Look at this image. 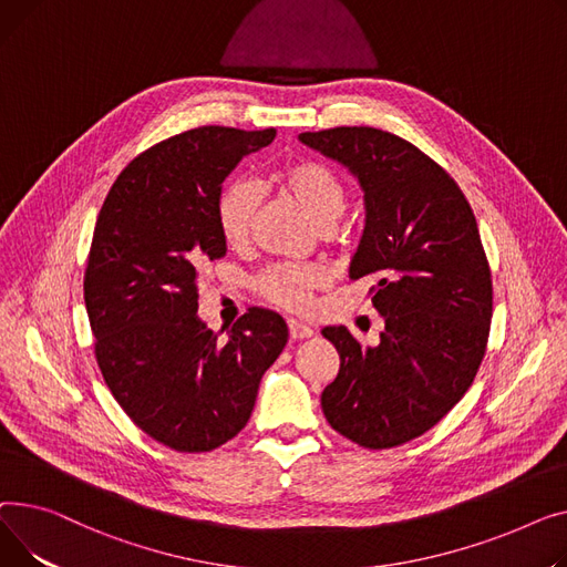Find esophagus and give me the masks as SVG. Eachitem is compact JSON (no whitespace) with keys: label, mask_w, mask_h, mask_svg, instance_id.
Wrapping results in <instances>:
<instances>
[{"label":"esophagus","mask_w":567,"mask_h":567,"mask_svg":"<svg viewBox=\"0 0 567 567\" xmlns=\"http://www.w3.org/2000/svg\"><path fill=\"white\" fill-rule=\"evenodd\" d=\"M288 334L292 341H302V339L313 337V329L299 320H288Z\"/></svg>","instance_id":"1"}]
</instances>
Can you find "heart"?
<instances>
[{
    "label": "heart",
    "instance_id": "b5f03b06",
    "mask_svg": "<svg viewBox=\"0 0 567 567\" xmlns=\"http://www.w3.org/2000/svg\"><path fill=\"white\" fill-rule=\"evenodd\" d=\"M272 181L318 228H331L348 208V189L343 181L320 162L305 159L286 164ZM256 210L258 192L251 183L233 181L221 189L215 206V219L226 247L240 249L249 243ZM327 281L329 275L322 265L279 262L265 268L256 277L254 288L277 307L305 311L311 305L313 292L327 286Z\"/></svg>",
    "mask_w": 567,
    "mask_h": 567
}]
</instances>
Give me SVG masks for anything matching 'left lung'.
I'll return each mask as SVG.
<instances>
[{
    "label": "left lung",
    "mask_w": 567,
    "mask_h": 567,
    "mask_svg": "<svg viewBox=\"0 0 567 567\" xmlns=\"http://www.w3.org/2000/svg\"><path fill=\"white\" fill-rule=\"evenodd\" d=\"M299 142L357 176L365 226L350 279L373 277L384 318L378 348L324 327L341 369L322 391L329 425L363 449L401 446L437 425L478 373L492 320V275L457 183L414 144L378 127L302 132Z\"/></svg>",
    "instance_id": "8db88e82"
}]
</instances>
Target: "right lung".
Returning a JSON list of instances; mask_svg holds the SVG:
<instances>
[{
    "mask_svg": "<svg viewBox=\"0 0 567 567\" xmlns=\"http://www.w3.org/2000/svg\"><path fill=\"white\" fill-rule=\"evenodd\" d=\"M275 135L204 125L151 146L118 174L93 228L84 302L100 373L135 425L178 453L236 437L288 343L275 311L249 309L224 341L196 316L198 275L226 254L221 183Z\"/></svg>",
    "mask_w": 567,
    "mask_h": 567,
    "instance_id": "right-lung-1",
    "label": "right lung"
}]
</instances>
